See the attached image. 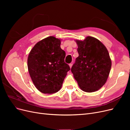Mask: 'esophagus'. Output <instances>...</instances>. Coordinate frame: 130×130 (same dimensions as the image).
<instances>
[{"label": "esophagus", "mask_w": 130, "mask_h": 130, "mask_svg": "<svg viewBox=\"0 0 130 130\" xmlns=\"http://www.w3.org/2000/svg\"><path fill=\"white\" fill-rule=\"evenodd\" d=\"M69 67H70V68H72V66H73V64H72V63H70V64H69Z\"/></svg>", "instance_id": "1"}]
</instances>
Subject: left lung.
Segmentation results:
<instances>
[{
  "mask_svg": "<svg viewBox=\"0 0 130 130\" xmlns=\"http://www.w3.org/2000/svg\"><path fill=\"white\" fill-rule=\"evenodd\" d=\"M76 42L78 56L71 69L74 77L83 91H97L106 82L111 70L108 50L99 40L91 36Z\"/></svg>",
  "mask_w": 130,
  "mask_h": 130,
  "instance_id": "1",
  "label": "left lung"
}]
</instances>
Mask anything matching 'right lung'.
<instances>
[{
    "label": "right lung",
    "instance_id": "add662e5",
    "mask_svg": "<svg viewBox=\"0 0 130 130\" xmlns=\"http://www.w3.org/2000/svg\"><path fill=\"white\" fill-rule=\"evenodd\" d=\"M61 40L48 37L37 42L27 58V68L34 85L41 92L53 94L62 87L70 70L64 62L66 53L61 48Z\"/></svg>",
    "mask_w": 130,
    "mask_h": 130
}]
</instances>
